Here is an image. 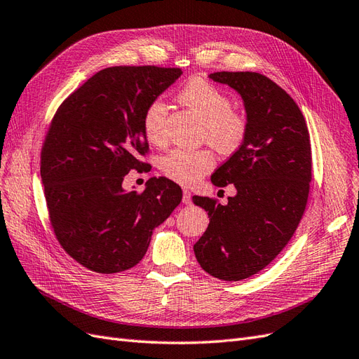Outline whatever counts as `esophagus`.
<instances>
[{
    "instance_id": "obj_1",
    "label": "esophagus",
    "mask_w": 359,
    "mask_h": 359,
    "mask_svg": "<svg viewBox=\"0 0 359 359\" xmlns=\"http://www.w3.org/2000/svg\"><path fill=\"white\" fill-rule=\"evenodd\" d=\"M182 203L184 205H191V193L187 189L182 190Z\"/></svg>"
}]
</instances>
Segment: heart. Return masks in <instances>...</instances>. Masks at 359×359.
<instances>
[{"label": "heart", "instance_id": "heart-1", "mask_svg": "<svg viewBox=\"0 0 359 359\" xmlns=\"http://www.w3.org/2000/svg\"><path fill=\"white\" fill-rule=\"evenodd\" d=\"M178 100L196 115L202 127V140L222 154H232L243 145L248 132L247 115L232 107V99L220 86L201 78L182 86ZM144 135L151 144L163 147L168 142V104L156 99L142 112ZM215 165L210 149H173L161 160V170L170 180L184 186L198 182Z\"/></svg>", "mask_w": 359, "mask_h": 359}]
</instances>
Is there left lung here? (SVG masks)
<instances>
[{
  "mask_svg": "<svg viewBox=\"0 0 359 359\" xmlns=\"http://www.w3.org/2000/svg\"><path fill=\"white\" fill-rule=\"evenodd\" d=\"M210 78L241 94L248 132L211 177L217 187L233 184L236 196L226 205L193 198L210 215L208 229L193 250L210 276L238 281L273 262L297 231L310 191V135L298 104L266 76L217 72Z\"/></svg>",
  "mask_w": 359,
  "mask_h": 359,
  "instance_id": "8db88e82",
  "label": "left lung"
}]
</instances>
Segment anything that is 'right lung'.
<instances>
[{
	"label": "right lung",
	"mask_w": 359,
	"mask_h": 359,
	"mask_svg": "<svg viewBox=\"0 0 359 359\" xmlns=\"http://www.w3.org/2000/svg\"><path fill=\"white\" fill-rule=\"evenodd\" d=\"M178 67L116 66L95 73L64 100L41 147L49 222L70 257L99 274L133 268L154 227L182 199L178 184L153 177L124 191L130 170L147 172L142 112L181 76Z\"/></svg>",
	"instance_id": "1"
}]
</instances>
